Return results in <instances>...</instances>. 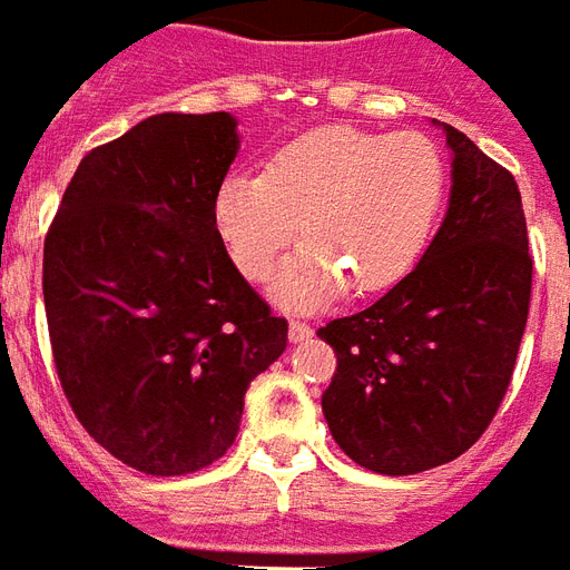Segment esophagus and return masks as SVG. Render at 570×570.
I'll use <instances>...</instances> for the list:
<instances>
[{
  "label": "esophagus",
  "instance_id": "esophagus-1",
  "mask_svg": "<svg viewBox=\"0 0 570 570\" xmlns=\"http://www.w3.org/2000/svg\"><path fill=\"white\" fill-rule=\"evenodd\" d=\"M312 336V327L309 324H306V321H291L288 324V340L291 342H303V340H309Z\"/></svg>",
  "mask_w": 570,
  "mask_h": 570
}]
</instances>
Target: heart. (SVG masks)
Listing matches in <instances>:
<instances>
[{"instance_id": "obj_1", "label": "heart", "mask_w": 570, "mask_h": 570, "mask_svg": "<svg viewBox=\"0 0 570 570\" xmlns=\"http://www.w3.org/2000/svg\"><path fill=\"white\" fill-rule=\"evenodd\" d=\"M448 195V168L423 135L318 128L276 149L264 174H230L213 216L234 267L267 279L297 225L306 239L279 273V297L318 306L345 285L382 294L423 258Z\"/></svg>"}]
</instances>
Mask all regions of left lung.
<instances>
[{"instance_id":"1","label":"left lung","mask_w":570,"mask_h":570,"mask_svg":"<svg viewBox=\"0 0 570 570\" xmlns=\"http://www.w3.org/2000/svg\"><path fill=\"white\" fill-rule=\"evenodd\" d=\"M451 207L421 264L370 309L318 336L336 354L321 396L333 439L379 474H417L465 453L511 384L532 297L517 179L463 131Z\"/></svg>"}]
</instances>
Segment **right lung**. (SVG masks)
I'll return each instance as SVG.
<instances>
[{
    "instance_id": "obj_1",
    "label": "right lung",
    "mask_w": 570,
    "mask_h": 570,
    "mask_svg": "<svg viewBox=\"0 0 570 570\" xmlns=\"http://www.w3.org/2000/svg\"><path fill=\"white\" fill-rule=\"evenodd\" d=\"M237 122L158 114L89 149L45 237L59 384L105 451L158 478L198 472L237 439L249 382L288 321L239 276L213 204Z\"/></svg>"
}]
</instances>
